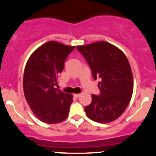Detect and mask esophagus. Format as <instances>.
I'll return each instance as SVG.
<instances>
[{"instance_id": "esophagus-1", "label": "esophagus", "mask_w": 156, "mask_h": 156, "mask_svg": "<svg viewBox=\"0 0 156 156\" xmlns=\"http://www.w3.org/2000/svg\"><path fill=\"white\" fill-rule=\"evenodd\" d=\"M80 94H74V97L75 98H79L80 96Z\"/></svg>"}]
</instances>
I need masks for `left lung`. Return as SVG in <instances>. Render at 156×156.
Here are the masks:
<instances>
[{"label": "left lung", "instance_id": "left-lung-1", "mask_svg": "<svg viewBox=\"0 0 156 156\" xmlns=\"http://www.w3.org/2000/svg\"><path fill=\"white\" fill-rule=\"evenodd\" d=\"M86 58L94 80L100 78L99 96L85 107L89 119L107 123L118 119L127 108L132 97L133 78L129 61L117 47L105 41L76 46Z\"/></svg>", "mask_w": 156, "mask_h": 156}]
</instances>
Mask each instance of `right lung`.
<instances>
[{
  "mask_svg": "<svg viewBox=\"0 0 156 156\" xmlns=\"http://www.w3.org/2000/svg\"><path fill=\"white\" fill-rule=\"evenodd\" d=\"M75 46L48 41L36 49L27 61L23 75V91L37 119L48 124L67 118L73 94L56 88L59 73Z\"/></svg>",
  "mask_w": 156,
  "mask_h": 156,
  "instance_id": "obj_1",
  "label": "right lung"
}]
</instances>
